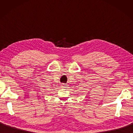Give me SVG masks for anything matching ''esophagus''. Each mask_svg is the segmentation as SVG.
<instances>
[{"label": "esophagus", "mask_w": 133, "mask_h": 133, "mask_svg": "<svg viewBox=\"0 0 133 133\" xmlns=\"http://www.w3.org/2000/svg\"><path fill=\"white\" fill-rule=\"evenodd\" d=\"M62 86H63V87H64V86H66V84H62Z\"/></svg>", "instance_id": "34e87169"}]
</instances>
